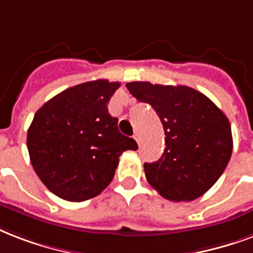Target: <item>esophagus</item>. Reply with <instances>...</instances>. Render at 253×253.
Instances as JSON below:
<instances>
[{
  "mask_svg": "<svg viewBox=\"0 0 253 253\" xmlns=\"http://www.w3.org/2000/svg\"><path fill=\"white\" fill-rule=\"evenodd\" d=\"M134 140L137 141V144H140V141H141V136H140V133L137 132V133H134Z\"/></svg>",
  "mask_w": 253,
  "mask_h": 253,
  "instance_id": "obj_1",
  "label": "esophagus"
}]
</instances>
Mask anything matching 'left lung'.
I'll list each match as a JSON object with an SVG mask.
<instances>
[{
	"instance_id": "1",
	"label": "left lung",
	"mask_w": 253,
	"mask_h": 253,
	"mask_svg": "<svg viewBox=\"0 0 253 253\" xmlns=\"http://www.w3.org/2000/svg\"><path fill=\"white\" fill-rule=\"evenodd\" d=\"M138 101L157 112L165 132L162 157L145 164L150 186L169 201H194L212 187L232 154L227 116L207 96L186 85L126 83Z\"/></svg>"
}]
</instances>
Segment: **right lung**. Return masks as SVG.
I'll return each mask as SVG.
<instances>
[{
  "mask_svg": "<svg viewBox=\"0 0 253 253\" xmlns=\"http://www.w3.org/2000/svg\"><path fill=\"white\" fill-rule=\"evenodd\" d=\"M119 82L100 79L64 89L37 111L27 130L31 165L51 193L70 202L99 195L119 157L136 141L119 132L108 103Z\"/></svg>",
  "mask_w": 253,
  "mask_h": 253,
  "instance_id": "right-lung-1",
  "label": "right lung"
}]
</instances>
